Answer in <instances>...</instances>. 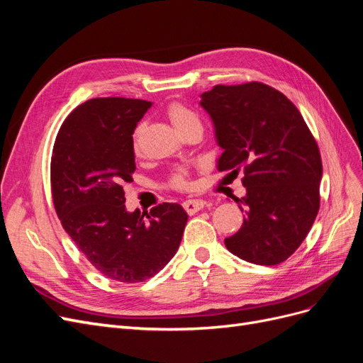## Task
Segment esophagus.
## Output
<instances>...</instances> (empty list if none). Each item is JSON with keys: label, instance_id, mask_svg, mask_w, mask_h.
I'll return each instance as SVG.
<instances>
[{"label": "esophagus", "instance_id": "1", "mask_svg": "<svg viewBox=\"0 0 363 363\" xmlns=\"http://www.w3.org/2000/svg\"><path fill=\"white\" fill-rule=\"evenodd\" d=\"M204 206H206V201H203V200H186L183 203L184 211L188 212L189 215H194V213H196L199 211H201Z\"/></svg>", "mask_w": 363, "mask_h": 363}]
</instances>
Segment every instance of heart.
Returning <instances> with one entry per match:
<instances>
[{
    "instance_id": "obj_1",
    "label": "heart",
    "mask_w": 363,
    "mask_h": 363,
    "mask_svg": "<svg viewBox=\"0 0 363 363\" xmlns=\"http://www.w3.org/2000/svg\"><path fill=\"white\" fill-rule=\"evenodd\" d=\"M167 113H168V118L172 123V125L180 130L183 128L184 125H188L189 123H194V121H199V116H196L195 112H192L189 107H186L180 103H172L168 106L167 108ZM139 135H140V127L136 128L135 131V136H133V147L135 150H138V142H139ZM171 184L174 186V188L177 189H184L186 186H188V174H186L184 169H177L174 172L172 175V180H171Z\"/></svg>"
}]
</instances>
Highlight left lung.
Wrapping results in <instances>:
<instances>
[{
    "mask_svg": "<svg viewBox=\"0 0 363 363\" xmlns=\"http://www.w3.org/2000/svg\"><path fill=\"white\" fill-rule=\"evenodd\" d=\"M223 155L219 171L242 168L247 194L235 199L244 224L225 247L256 265H277L301 245L320 208L323 163L301 113L274 87L251 82L201 94Z\"/></svg>",
    "mask_w": 363,
    "mask_h": 363,
    "instance_id": "obj_1",
    "label": "left lung"
}]
</instances>
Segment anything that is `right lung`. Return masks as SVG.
I'll use <instances>...</instances> for the list:
<instances>
[{
    "label": "right lung",
    "mask_w": 363,
    "mask_h": 363,
    "mask_svg": "<svg viewBox=\"0 0 363 363\" xmlns=\"http://www.w3.org/2000/svg\"><path fill=\"white\" fill-rule=\"evenodd\" d=\"M151 101L94 98L62 124L51 157V191L60 223L107 279L139 283L157 274L182 242L188 213L177 203L128 212L124 183L136 169L133 131Z\"/></svg>",
    "instance_id": "obj_1"
}]
</instances>
